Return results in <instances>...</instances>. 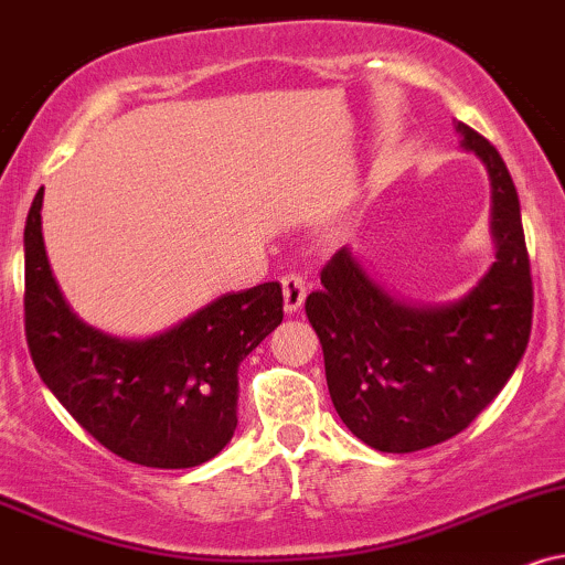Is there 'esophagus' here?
Here are the masks:
<instances>
[{
	"label": "esophagus",
	"instance_id": "1",
	"mask_svg": "<svg viewBox=\"0 0 565 565\" xmlns=\"http://www.w3.org/2000/svg\"><path fill=\"white\" fill-rule=\"evenodd\" d=\"M281 289H284V310L297 312L305 305V297H308V284L300 274H287L281 278Z\"/></svg>",
	"mask_w": 565,
	"mask_h": 565
}]
</instances>
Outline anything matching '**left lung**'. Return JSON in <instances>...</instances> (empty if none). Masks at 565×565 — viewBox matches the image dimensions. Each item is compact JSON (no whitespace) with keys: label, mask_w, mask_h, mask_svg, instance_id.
<instances>
[{"label":"left lung","mask_w":565,"mask_h":565,"mask_svg":"<svg viewBox=\"0 0 565 565\" xmlns=\"http://www.w3.org/2000/svg\"><path fill=\"white\" fill-rule=\"evenodd\" d=\"M460 147L487 168L494 263L452 302H411L342 247L305 302L323 348L339 418L382 452H416L463 431L498 397L532 334V274L521 205L484 136L455 124Z\"/></svg>","instance_id":"1"}]
</instances>
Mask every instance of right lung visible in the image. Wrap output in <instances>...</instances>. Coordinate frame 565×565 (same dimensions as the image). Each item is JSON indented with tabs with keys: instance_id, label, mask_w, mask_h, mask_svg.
Segmentation results:
<instances>
[{
	"instance_id": "right-lung-1",
	"label": "right lung",
	"mask_w": 565,
	"mask_h": 565,
	"mask_svg": "<svg viewBox=\"0 0 565 565\" xmlns=\"http://www.w3.org/2000/svg\"><path fill=\"white\" fill-rule=\"evenodd\" d=\"M44 189L25 221V339L42 382L99 445L149 468L215 458L236 429L242 360L284 318L281 284L228 291L152 337H115L73 312L42 236Z\"/></svg>"
}]
</instances>
